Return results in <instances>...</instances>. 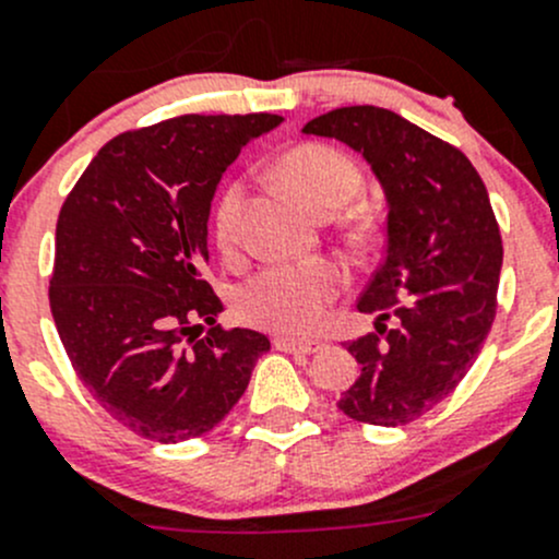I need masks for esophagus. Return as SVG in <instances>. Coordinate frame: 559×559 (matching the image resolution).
<instances>
[{
  "label": "esophagus",
  "mask_w": 559,
  "mask_h": 559,
  "mask_svg": "<svg viewBox=\"0 0 559 559\" xmlns=\"http://www.w3.org/2000/svg\"><path fill=\"white\" fill-rule=\"evenodd\" d=\"M273 343L278 352H289V354H316L324 348V343L321 341H302V337H286V335H278Z\"/></svg>",
  "instance_id": "34e87169"
}]
</instances>
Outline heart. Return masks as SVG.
<instances>
[{
	"label": "heart",
	"mask_w": 559,
	"mask_h": 559,
	"mask_svg": "<svg viewBox=\"0 0 559 559\" xmlns=\"http://www.w3.org/2000/svg\"><path fill=\"white\" fill-rule=\"evenodd\" d=\"M273 173L278 183L316 216H332L362 189L359 167L346 154L321 143H306L286 151L275 162ZM243 202V183H229L213 211V235L218 248L227 253L235 251L240 240ZM341 286V267L326 259L270 264L240 284V289L235 292V311L248 324L281 332H308L319 324Z\"/></svg>",
	"instance_id": "obj_1"
}]
</instances>
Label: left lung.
<instances>
[{"label": "left lung", "instance_id": "left-lung-1", "mask_svg": "<svg viewBox=\"0 0 559 559\" xmlns=\"http://www.w3.org/2000/svg\"><path fill=\"white\" fill-rule=\"evenodd\" d=\"M302 134L357 151L386 200L384 262L357 302L376 332L346 343L362 373L337 408L408 425L454 392L492 326L503 240L487 186L462 151L384 107H337Z\"/></svg>", "mask_w": 559, "mask_h": 559}]
</instances>
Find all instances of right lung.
Listing matches in <instances>:
<instances>
[{"label": "right lung", "instance_id": "right-lung-1", "mask_svg": "<svg viewBox=\"0 0 559 559\" xmlns=\"http://www.w3.org/2000/svg\"><path fill=\"white\" fill-rule=\"evenodd\" d=\"M281 121L270 112L178 116L123 132L61 205L56 330L94 400L148 441L211 432L270 352L262 332L216 326L224 306L202 275L224 170ZM202 323L214 324L205 336Z\"/></svg>", "mask_w": 559, "mask_h": 559}]
</instances>
